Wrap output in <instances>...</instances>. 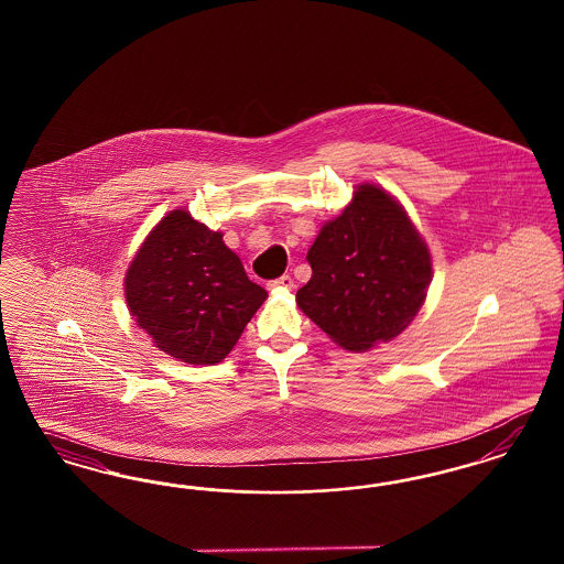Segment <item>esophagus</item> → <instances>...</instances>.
Returning a JSON list of instances; mask_svg holds the SVG:
<instances>
[{
  "label": "esophagus",
  "mask_w": 564,
  "mask_h": 564,
  "mask_svg": "<svg viewBox=\"0 0 564 564\" xmlns=\"http://www.w3.org/2000/svg\"><path fill=\"white\" fill-rule=\"evenodd\" d=\"M269 288L271 290H293V279H291L290 274H283V276L271 281Z\"/></svg>",
  "instance_id": "obj_1"
}]
</instances>
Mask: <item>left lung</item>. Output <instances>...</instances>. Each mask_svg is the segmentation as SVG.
<instances>
[{
	"mask_svg": "<svg viewBox=\"0 0 564 564\" xmlns=\"http://www.w3.org/2000/svg\"><path fill=\"white\" fill-rule=\"evenodd\" d=\"M312 276L295 302L347 351L399 337L426 300L432 257L408 210L376 184H359L307 250Z\"/></svg>",
	"mask_w": 564,
	"mask_h": 564,
	"instance_id": "left-lung-1",
	"label": "left lung"
}]
</instances>
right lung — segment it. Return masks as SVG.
<instances>
[{
	"label": "right lung",
	"mask_w": 564,
	"mask_h": 564,
	"mask_svg": "<svg viewBox=\"0 0 564 564\" xmlns=\"http://www.w3.org/2000/svg\"><path fill=\"white\" fill-rule=\"evenodd\" d=\"M123 295L154 347L194 366H215L238 343L269 293L186 208L170 210L140 243L123 276Z\"/></svg>",
	"instance_id": "obj_1"
}]
</instances>
